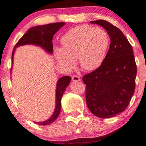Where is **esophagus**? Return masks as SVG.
I'll return each instance as SVG.
<instances>
[{"instance_id":"34e87169","label":"esophagus","mask_w":146,"mask_h":146,"mask_svg":"<svg viewBox=\"0 0 146 146\" xmlns=\"http://www.w3.org/2000/svg\"><path fill=\"white\" fill-rule=\"evenodd\" d=\"M72 80L73 82H78L80 81V77H78V76H73L72 77Z\"/></svg>"}]
</instances>
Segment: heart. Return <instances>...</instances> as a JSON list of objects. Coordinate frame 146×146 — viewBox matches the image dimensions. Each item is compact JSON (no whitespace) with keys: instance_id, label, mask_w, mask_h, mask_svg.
Here are the masks:
<instances>
[{"instance_id":"obj_1","label":"heart","mask_w":146,"mask_h":146,"mask_svg":"<svg viewBox=\"0 0 146 146\" xmlns=\"http://www.w3.org/2000/svg\"><path fill=\"white\" fill-rule=\"evenodd\" d=\"M62 47L54 48L58 64L67 71L79 64L88 71L100 68L105 60L110 46L108 34L102 28L82 25L72 28L62 38Z\"/></svg>"}]
</instances>
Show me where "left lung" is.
<instances>
[{"label":"left lung","mask_w":146,"mask_h":146,"mask_svg":"<svg viewBox=\"0 0 146 146\" xmlns=\"http://www.w3.org/2000/svg\"><path fill=\"white\" fill-rule=\"evenodd\" d=\"M106 30L111 43L100 68L84 75L86 102L101 118H111L128 106L135 89L137 66L131 44L120 29L105 20L92 21Z\"/></svg>","instance_id":"1"}]
</instances>
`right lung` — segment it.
I'll return each instance as SVG.
<instances>
[{"mask_svg": "<svg viewBox=\"0 0 146 146\" xmlns=\"http://www.w3.org/2000/svg\"><path fill=\"white\" fill-rule=\"evenodd\" d=\"M66 23L64 22H58L49 24L36 26L32 27L27 31L25 35L19 39L15 44L12 52V65L13 62V56L15 48L18 46L26 45V44H33L38 46L45 51L46 53H53V37L58 30L62 28ZM71 81V78L68 76L61 77L57 82L56 94H55V108L52 116L48 119L43 122H36V123L40 125H48L53 123L57 119L61 110V100L63 94L66 91V88L69 85Z\"/></svg>", "mask_w": 146, "mask_h": 146, "instance_id": "obj_1", "label": "right lung"}]
</instances>
